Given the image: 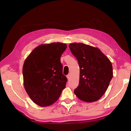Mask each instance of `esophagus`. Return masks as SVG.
Instances as JSON below:
<instances>
[{"label": "esophagus", "mask_w": 131, "mask_h": 131, "mask_svg": "<svg viewBox=\"0 0 131 131\" xmlns=\"http://www.w3.org/2000/svg\"><path fill=\"white\" fill-rule=\"evenodd\" d=\"M67 78L68 79H69L70 78V74H69L67 76Z\"/></svg>", "instance_id": "obj_1"}]
</instances>
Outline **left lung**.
Here are the masks:
<instances>
[{
	"label": "left lung",
	"mask_w": 131,
	"mask_h": 131,
	"mask_svg": "<svg viewBox=\"0 0 131 131\" xmlns=\"http://www.w3.org/2000/svg\"><path fill=\"white\" fill-rule=\"evenodd\" d=\"M69 47L80 67L79 85L74 94L84 102L98 101L113 78L112 63L98 47L81 42L71 43Z\"/></svg>",
	"instance_id": "obj_1"
}]
</instances>
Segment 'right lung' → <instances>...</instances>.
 Instances as JSON below:
<instances>
[{"label":"right lung","mask_w":131,"mask_h":131,"mask_svg":"<svg viewBox=\"0 0 131 131\" xmlns=\"http://www.w3.org/2000/svg\"><path fill=\"white\" fill-rule=\"evenodd\" d=\"M66 43L52 42L39 45L25 59L22 73L26 92L36 104L52 105L66 88L67 79L62 73L61 57Z\"/></svg>","instance_id":"add662e5"}]
</instances>
